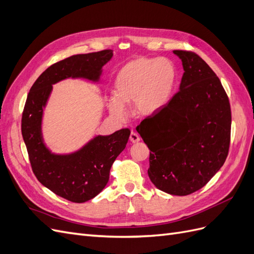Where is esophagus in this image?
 <instances>
[{"label":"esophagus","mask_w":254,"mask_h":254,"mask_svg":"<svg viewBox=\"0 0 254 254\" xmlns=\"http://www.w3.org/2000/svg\"><path fill=\"white\" fill-rule=\"evenodd\" d=\"M129 140H130V142H131V143H137V142L140 141V136H139V134H137V133L131 131V133H130V136H129Z\"/></svg>","instance_id":"esophagus-1"}]
</instances>
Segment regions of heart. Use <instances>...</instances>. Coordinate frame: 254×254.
<instances>
[{
  "mask_svg": "<svg viewBox=\"0 0 254 254\" xmlns=\"http://www.w3.org/2000/svg\"><path fill=\"white\" fill-rule=\"evenodd\" d=\"M176 66L165 58H137L119 71L108 108L113 117H126L125 105L132 103L137 118H150L170 102L177 83Z\"/></svg>",
  "mask_w": 254,
  "mask_h": 254,
  "instance_id": "b5f03b06",
  "label": "heart"
}]
</instances>
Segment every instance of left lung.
Wrapping results in <instances>:
<instances>
[{
  "mask_svg": "<svg viewBox=\"0 0 254 254\" xmlns=\"http://www.w3.org/2000/svg\"><path fill=\"white\" fill-rule=\"evenodd\" d=\"M182 61L179 92L136 127L150 149L148 176L167 194L200 190L224 165L231 134V108L219 78L197 54L174 51Z\"/></svg>",
  "mask_w": 254,
  "mask_h": 254,
  "instance_id": "left-lung-1",
  "label": "left lung"
}]
</instances>
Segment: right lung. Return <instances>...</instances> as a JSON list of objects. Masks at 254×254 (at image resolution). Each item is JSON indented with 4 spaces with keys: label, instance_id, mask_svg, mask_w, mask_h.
<instances>
[{
    "label": "right lung",
    "instance_id": "right-lung-1",
    "mask_svg": "<svg viewBox=\"0 0 254 254\" xmlns=\"http://www.w3.org/2000/svg\"><path fill=\"white\" fill-rule=\"evenodd\" d=\"M113 56L112 50L74 55L54 64L30 88L22 114V136L33 172L39 182L68 201L81 203L97 196L109 181L115 159L125 149L130 130L96 135L71 153L58 155L45 145L42 119L53 84L66 78L98 82L103 66Z\"/></svg>",
    "mask_w": 254,
    "mask_h": 254
}]
</instances>
